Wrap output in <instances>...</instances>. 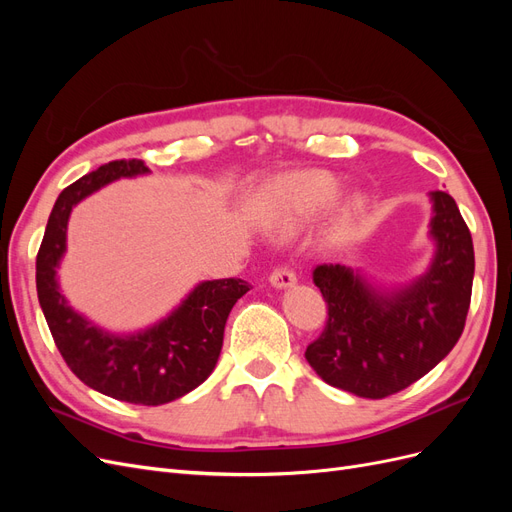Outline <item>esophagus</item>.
I'll return each instance as SVG.
<instances>
[{"mask_svg": "<svg viewBox=\"0 0 512 512\" xmlns=\"http://www.w3.org/2000/svg\"><path fill=\"white\" fill-rule=\"evenodd\" d=\"M269 282L275 288H290V286H294V282H297V275H294L286 267H275L269 275Z\"/></svg>", "mask_w": 512, "mask_h": 512, "instance_id": "1", "label": "esophagus"}]
</instances>
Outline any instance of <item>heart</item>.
I'll use <instances>...</instances> for the list:
<instances>
[{"label":"heart","mask_w":512,"mask_h":512,"mask_svg":"<svg viewBox=\"0 0 512 512\" xmlns=\"http://www.w3.org/2000/svg\"><path fill=\"white\" fill-rule=\"evenodd\" d=\"M342 194V181L327 170H303V173H290L267 183L262 194V205L271 218L290 228L307 215L320 213L333 205ZM365 209V198L354 196L346 205V220H352Z\"/></svg>","instance_id":"heart-1"}]
</instances>
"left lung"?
<instances>
[{
	"label": "left lung",
	"instance_id": "left-lung-1",
	"mask_svg": "<svg viewBox=\"0 0 512 512\" xmlns=\"http://www.w3.org/2000/svg\"><path fill=\"white\" fill-rule=\"evenodd\" d=\"M436 256L425 275L391 292L344 265H318L314 284L329 307L307 363L331 386L382 399L421 380L455 348L474 280L472 235L446 192H431Z\"/></svg>",
	"mask_w": 512,
	"mask_h": 512
}]
</instances>
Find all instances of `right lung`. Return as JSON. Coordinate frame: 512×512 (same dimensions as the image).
<instances>
[{"label":"right lung","mask_w":512,"mask_h":512,"mask_svg":"<svg viewBox=\"0 0 512 512\" xmlns=\"http://www.w3.org/2000/svg\"><path fill=\"white\" fill-rule=\"evenodd\" d=\"M147 173L143 160H115L59 194L36 258V288L55 346L76 378L128 404L162 406L209 378L224 344L230 309L250 284L239 277L203 282L153 327L134 335H113L74 312L57 282L72 207L106 183Z\"/></svg>","instance_id":"add662e5"}]
</instances>
